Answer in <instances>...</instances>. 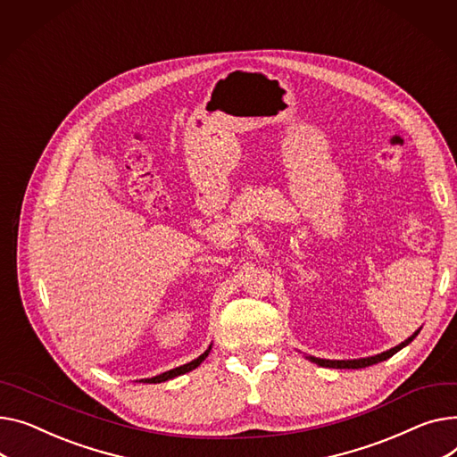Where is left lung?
Instances as JSON below:
<instances>
[{"mask_svg":"<svg viewBox=\"0 0 457 457\" xmlns=\"http://www.w3.org/2000/svg\"><path fill=\"white\" fill-rule=\"evenodd\" d=\"M419 334V330H415L411 337L408 340H404L403 344H399L397 347H393L389 351H384L380 354H375V356H370V358H358V360H325V358H316V356H307L311 361L318 363V366L321 368H334V370H360V368H368V366H373V363H378V361H384L387 360L389 356H393L395 353H399L403 347H406L415 337Z\"/></svg>","mask_w":457,"mask_h":457,"instance_id":"8db88e82","label":"left lung"}]
</instances>
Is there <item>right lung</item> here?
I'll list each match as a JSON object with an SVG mask.
<instances>
[{
    "label": "right lung",
    "mask_w": 457,
    "mask_h": 457,
    "mask_svg": "<svg viewBox=\"0 0 457 457\" xmlns=\"http://www.w3.org/2000/svg\"><path fill=\"white\" fill-rule=\"evenodd\" d=\"M209 351H211V347H209L205 353H202V354H200L196 360H193V361L186 363V366H179V368H176V370L165 371V373H162V375H158V377H152V378H143V380H139V382H146V384H160V382L170 380V378H174V377H179V375H184V373H189V371L196 370V368L200 366V363H202V361L207 358Z\"/></svg>",
    "instance_id": "add662e5"
}]
</instances>
